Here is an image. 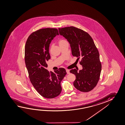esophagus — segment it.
<instances>
[{"instance_id": "34e87169", "label": "esophagus", "mask_w": 125, "mask_h": 125, "mask_svg": "<svg viewBox=\"0 0 125 125\" xmlns=\"http://www.w3.org/2000/svg\"><path fill=\"white\" fill-rule=\"evenodd\" d=\"M66 73H67V74H69L70 73V72H69V69H66Z\"/></svg>"}]
</instances>
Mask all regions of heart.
I'll use <instances>...</instances> for the list:
<instances>
[{
	"mask_svg": "<svg viewBox=\"0 0 125 125\" xmlns=\"http://www.w3.org/2000/svg\"><path fill=\"white\" fill-rule=\"evenodd\" d=\"M66 42L65 40H59V45L60 44H61L62 43H63L64 42Z\"/></svg>",
	"mask_w": 125,
	"mask_h": 125,
	"instance_id": "obj_1",
	"label": "heart"
}]
</instances>
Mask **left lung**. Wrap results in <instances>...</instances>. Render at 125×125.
I'll return each mask as SVG.
<instances>
[{"label":"left lung","mask_w":125,"mask_h":125,"mask_svg":"<svg viewBox=\"0 0 125 125\" xmlns=\"http://www.w3.org/2000/svg\"><path fill=\"white\" fill-rule=\"evenodd\" d=\"M59 31L69 42L73 56L77 58L76 61L81 60L83 69L70 71L76 77L74 86L80 91H91L99 80L102 68L99 52L93 39L86 32L73 26L59 28Z\"/></svg>","instance_id":"obj_1"}]
</instances>
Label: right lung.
Here are the masks:
<instances>
[{"label": "right lung", "mask_w": 125, "mask_h": 125, "mask_svg": "<svg viewBox=\"0 0 125 125\" xmlns=\"http://www.w3.org/2000/svg\"><path fill=\"white\" fill-rule=\"evenodd\" d=\"M59 35L56 29H40L29 36L25 47V61L30 82L40 95L48 99L60 95L61 82L67 74L63 68L54 72L46 69L50 59V43Z\"/></svg>", "instance_id": "add662e5"}]
</instances>
